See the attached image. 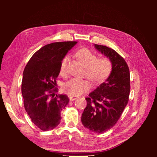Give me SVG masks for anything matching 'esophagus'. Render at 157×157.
Instances as JSON below:
<instances>
[{
	"label": "esophagus",
	"instance_id": "obj_1",
	"mask_svg": "<svg viewBox=\"0 0 157 157\" xmlns=\"http://www.w3.org/2000/svg\"><path fill=\"white\" fill-rule=\"evenodd\" d=\"M79 97L78 96H75V95H71V96H69V99H70L71 101H73L76 99H78Z\"/></svg>",
	"mask_w": 157,
	"mask_h": 157
}]
</instances>
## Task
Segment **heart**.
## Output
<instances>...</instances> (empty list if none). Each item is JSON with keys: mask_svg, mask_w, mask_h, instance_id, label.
Segmentation results:
<instances>
[{"mask_svg": "<svg viewBox=\"0 0 157 157\" xmlns=\"http://www.w3.org/2000/svg\"><path fill=\"white\" fill-rule=\"evenodd\" d=\"M77 57L86 68V75L95 84H100L109 76L112 64L107 58H98L96 55L87 48H82L76 52ZM69 57L63 58L60 64L59 73L65 75L67 73ZM92 84L87 79L73 78L63 84V89L66 94L71 95H79L91 88Z\"/></svg>", "mask_w": 157, "mask_h": 157, "instance_id": "heart-1", "label": "heart"}]
</instances>
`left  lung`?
<instances>
[{
  "mask_svg": "<svg viewBox=\"0 0 157 157\" xmlns=\"http://www.w3.org/2000/svg\"><path fill=\"white\" fill-rule=\"evenodd\" d=\"M94 46L111 61L112 68L105 82L86 98L87 105L81 121L90 131L102 134L115 125L127 106L130 73L126 62L115 50L102 45Z\"/></svg>",
  "mask_w": 157,
  "mask_h": 157,
  "instance_id": "8db88e82",
  "label": "left lung"
}]
</instances>
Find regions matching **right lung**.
Masks as SVG:
<instances>
[{
    "label": "right lung",
    "mask_w": 157,
    "mask_h": 157,
    "mask_svg": "<svg viewBox=\"0 0 157 157\" xmlns=\"http://www.w3.org/2000/svg\"><path fill=\"white\" fill-rule=\"evenodd\" d=\"M77 41L47 44L34 53L23 73L21 91L24 107L31 121L43 131L60 123L61 111L68 104L66 95H57L56 79L63 58Z\"/></svg>",
    "instance_id": "1"
}]
</instances>
